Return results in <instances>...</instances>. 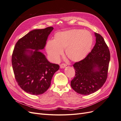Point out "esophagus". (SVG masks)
Returning a JSON list of instances; mask_svg holds the SVG:
<instances>
[{
	"instance_id": "1",
	"label": "esophagus",
	"mask_w": 121,
	"mask_h": 121,
	"mask_svg": "<svg viewBox=\"0 0 121 121\" xmlns=\"http://www.w3.org/2000/svg\"><path fill=\"white\" fill-rule=\"evenodd\" d=\"M66 66H67V65H65V64H61V65H60V68L61 69H63V68H65Z\"/></svg>"
}]
</instances>
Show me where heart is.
I'll return each instance as SVG.
<instances>
[{
	"instance_id": "heart-1",
	"label": "heart",
	"mask_w": 121,
	"mask_h": 121,
	"mask_svg": "<svg viewBox=\"0 0 121 121\" xmlns=\"http://www.w3.org/2000/svg\"><path fill=\"white\" fill-rule=\"evenodd\" d=\"M93 42L92 34L89 31L73 29L58 32L54 35L53 41L50 40L46 44V50L53 61H57L63 54L69 60L79 61L85 58L90 52Z\"/></svg>"
}]
</instances>
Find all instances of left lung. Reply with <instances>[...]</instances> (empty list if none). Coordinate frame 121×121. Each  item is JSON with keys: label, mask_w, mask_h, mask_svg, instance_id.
Listing matches in <instances>:
<instances>
[{"label": "left lung", "mask_w": 121, "mask_h": 121, "mask_svg": "<svg viewBox=\"0 0 121 121\" xmlns=\"http://www.w3.org/2000/svg\"><path fill=\"white\" fill-rule=\"evenodd\" d=\"M94 34L96 43L93 48L84 59L73 65L76 74L71 86L76 92L82 95L96 92L108 77L110 52L104 38L96 33Z\"/></svg>", "instance_id": "8db88e82"}]
</instances>
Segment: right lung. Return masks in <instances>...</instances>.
<instances>
[{
  "instance_id": "obj_1",
  "label": "right lung",
  "mask_w": 121,
  "mask_h": 121,
  "mask_svg": "<svg viewBox=\"0 0 121 121\" xmlns=\"http://www.w3.org/2000/svg\"><path fill=\"white\" fill-rule=\"evenodd\" d=\"M53 29L49 27L32 30L18 40L14 46L12 58L14 77L18 85L29 94L44 93L60 68L59 65L50 63L38 51L44 48Z\"/></svg>"
}]
</instances>
